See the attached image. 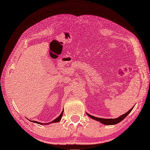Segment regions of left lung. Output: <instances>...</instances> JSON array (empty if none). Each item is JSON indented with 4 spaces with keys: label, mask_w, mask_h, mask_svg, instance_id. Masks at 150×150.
I'll list each match as a JSON object with an SVG mask.
<instances>
[{
    "label": "left lung",
    "mask_w": 150,
    "mask_h": 150,
    "mask_svg": "<svg viewBox=\"0 0 150 150\" xmlns=\"http://www.w3.org/2000/svg\"><path fill=\"white\" fill-rule=\"evenodd\" d=\"M133 108H131L130 110H129L128 112L125 113L124 115H121V116H120L119 117H117V118H116V119H104V118H100V117H95V116H93L92 115H90L89 114H88V113H86L87 114V115L88 116H89L90 117H91L92 119L94 120H96V121H98L99 122H101V123L104 124V125H116L117 123H119L120 122H121L122 120H124L125 117L128 116L129 112L132 111Z\"/></svg>",
    "instance_id": "left-lung-1"
}]
</instances>
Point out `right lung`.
I'll return each instance as SVG.
<instances>
[{
	"instance_id": "right-lung-1",
	"label": "right lung",
	"mask_w": 150,
	"mask_h": 150,
	"mask_svg": "<svg viewBox=\"0 0 150 150\" xmlns=\"http://www.w3.org/2000/svg\"><path fill=\"white\" fill-rule=\"evenodd\" d=\"M62 114H63V111L61 112V114L59 116V117H57L56 119H55L54 120H53V121H52L51 122H48V123H45V124H43V123H42V122H38V121H32V122H35V123H38V124H39V125H49V124H50V123H52V122H59V121L60 120H61V117H62Z\"/></svg>"
}]
</instances>
